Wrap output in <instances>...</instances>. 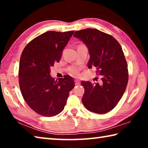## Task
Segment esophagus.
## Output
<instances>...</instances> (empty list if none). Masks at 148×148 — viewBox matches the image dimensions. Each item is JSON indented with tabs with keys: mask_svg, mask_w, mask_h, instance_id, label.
I'll return each mask as SVG.
<instances>
[{
	"mask_svg": "<svg viewBox=\"0 0 148 148\" xmlns=\"http://www.w3.org/2000/svg\"><path fill=\"white\" fill-rule=\"evenodd\" d=\"M75 85H76V86H79V80H77V79H75Z\"/></svg>",
	"mask_w": 148,
	"mask_h": 148,
	"instance_id": "obj_1",
	"label": "esophagus"
}]
</instances>
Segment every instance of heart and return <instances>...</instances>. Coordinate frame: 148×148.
Masks as SVG:
<instances>
[{
  "instance_id": "heart-1",
  "label": "heart",
  "mask_w": 148,
  "mask_h": 148,
  "mask_svg": "<svg viewBox=\"0 0 148 148\" xmlns=\"http://www.w3.org/2000/svg\"><path fill=\"white\" fill-rule=\"evenodd\" d=\"M71 72L72 74L77 75V74H78V70H77V69H72L71 71Z\"/></svg>"
}]
</instances>
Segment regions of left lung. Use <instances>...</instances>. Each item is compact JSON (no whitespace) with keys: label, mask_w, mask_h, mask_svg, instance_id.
I'll return each mask as SVG.
<instances>
[{"label":"left lung","mask_w":148,"mask_h":148,"mask_svg":"<svg viewBox=\"0 0 148 148\" xmlns=\"http://www.w3.org/2000/svg\"><path fill=\"white\" fill-rule=\"evenodd\" d=\"M74 37L88 48V68L95 66L102 76L100 84L82 82L85 89L82 101L90 112L106 114L116 106L128 83V69L121 46L111 35L96 29L76 31Z\"/></svg>","instance_id":"obj_1"}]
</instances>
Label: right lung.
I'll return each mask as SVG.
<instances>
[{"mask_svg": "<svg viewBox=\"0 0 148 148\" xmlns=\"http://www.w3.org/2000/svg\"><path fill=\"white\" fill-rule=\"evenodd\" d=\"M74 31H47L25 47L20 58L19 83L27 104L37 114L55 116L63 110L69 92L74 88L71 76L55 80L50 68L61 58L64 47Z\"/></svg>", "mask_w": 148, "mask_h": 148, "instance_id": "1", "label": "right lung"}]
</instances>
